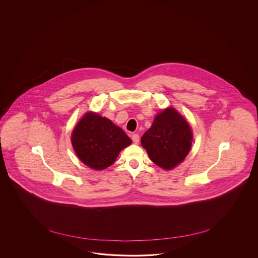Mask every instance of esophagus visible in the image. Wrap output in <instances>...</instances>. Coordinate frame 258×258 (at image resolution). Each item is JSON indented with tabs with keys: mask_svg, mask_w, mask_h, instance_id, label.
Returning a JSON list of instances; mask_svg holds the SVG:
<instances>
[{
	"mask_svg": "<svg viewBox=\"0 0 258 258\" xmlns=\"http://www.w3.org/2000/svg\"><path fill=\"white\" fill-rule=\"evenodd\" d=\"M139 139H140V137H139V135H138V134L134 133V134L132 135V140H133L134 144H138V143H139Z\"/></svg>",
	"mask_w": 258,
	"mask_h": 258,
	"instance_id": "1",
	"label": "esophagus"
}]
</instances>
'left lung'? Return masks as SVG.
Returning a JSON list of instances; mask_svg holds the SVG:
<instances>
[{"label": "left lung", "mask_w": 258, "mask_h": 258, "mask_svg": "<svg viewBox=\"0 0 258 258\" xmlns=\"http://www.w3.org/2000/svg\"><path fill=\"white\" fill-rule=\"evenodd\" d=\"M192 139L186 120L176 109L169 108L157 115L141 143L154 164L171 169L187 156Z\"/></svg>", "instance_id": "1"}]
</instances>
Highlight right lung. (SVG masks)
Masks as SVG:
<instances>
[{"label": "right lung", "instance_id": "add662e5", "mask_svg": "<svg viewBox=\"0 0 258 258\" xmlns=\"http://www.w3.org/2000/svg\"><path fill=\"white\" fill-rule=\"evenodd\" d=\"M72 144L84 164L102 170L115 162L119 152L132 140L108 118L88 112L72 133Z\"/></svg>", "mask_w": 258, "mask_h": 258}]
</instances>
